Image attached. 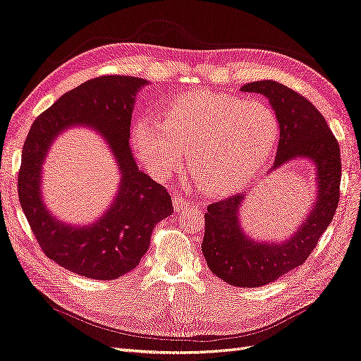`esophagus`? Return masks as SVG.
<instances>
[{
  "mask_svg": "<svg viewBox=\"0 0 361 361\" xmlns=\"http://www.w3.org/2000/svg\"><path fill=\"white\" fill-rule=\"evenodd\" d=\"M172 205H173V209H176L177 212H180L181 209H188L190 207L189 202L185 201V199L183 196H180V195L172 196Z\"/></svg>",
  "mask_w": 361,
  "mask_h": 361,
  "instance_id": "esophagus-1",
  "label": "esophagus"
}]
</instances>
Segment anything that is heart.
I'll list each match as a JSON object with an SVG mask.
<instances>
[{"label": "heart", "instance_id": "1", "mask_svg": "<svg viewBox=\"0 0 361 361\" xmlns=\"http://www.w3.org/2000/svg\"><path fill=\"white\" fill-rule=\"evenodd\" d=\"M278 133V117L264 101L192 90L171 99L159 122L140 117L132 144L159 180L169 177L189 150V166L204 189L228 195L256 176Z\"/></svg>", "mask_w": 361, "mask_h": 361}]
</instances>
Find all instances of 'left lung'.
Instances as JSON below:
<instances>
[{
  "instance_id": "1",
  "label": "left lung",
  "mask_w": 361,
  "mask_h": 361,
  "mask_svg": "<svg viewBox=\"0 0 361 361\" xmlns=\"http://www.w3.org/2000/svg\"><path fill=\"white\" fill-rule=\"evenodd\" d=\"M269 101L279 123L274 165L305 160L315 173V197L308 214L283 241L255 239L241 224L245 193L208 205L202 252L211 272L235 287H262L300 266L311 256L319 236L329 228L339 202V144L315 106L298 92L275 80H259L241 87Z\"/></svg>"
}]
</instances>
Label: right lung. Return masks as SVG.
Instances as JSON below:
<instances>
[{"label": "right lung", "mask_w": 361, "mask_h": 361, "mask_svg": "<svg viewBox=\"0 0 361 361\" xmlns=\"http://www.w3.org/2000/svg\"><path fill=\"white\" fill-rule=\"evenodd\" d=\"M149 83L130 75L89 80L39 114L23 144L18 180L20 207L46 256L77 275L109 281L130 272L149 250L154 226L173 212L169 193L138 169L129 145L135 98ZM71 127L97 131L121 176L112 204L89 225L59 221L42 199V165L48 150Z\"/></svg>", "instance_id": "right-lung-1"}]
</instances>
